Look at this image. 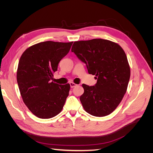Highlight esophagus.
<instances>
[{"mask_svg": "<svg viewBox=\"0 0 153 153\" xmlns=\"http://www.w3.org/2000/svg\"><path fill=\"white\" fill-rule=\"evenodd\" d=\"M69 85H70V87H71V88H73V87H76L77 85L76 84H75V83H73V82H71V83H69Z\"/></svg>", "mask_w": 153, "mask_h": 153, "instance_id": "1", "label": "esophagus"}]
</instances>
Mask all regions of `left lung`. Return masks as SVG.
I'll return each instance as SVG.
<instances>
[{
  "mask_svg": "<svg viewBox=\"0 0 153 153\" xmlns=\"http://www.w3.org/2000/svg\"><path fill=\"white\" fill-rule=\"evenodd\" d=\"M71 52L86 64L88 73L97 80L94 86L82 84L84 92L80 100L83 107L93 116L110 114L122 101L130 78L124 51L112 41L93 39L75 41Z\"/></svg>",
  "mask_w": 153,
  "mask_h": 153,
  "instance_id": "left-lung-1",
  "label": "left lung"
}]
</instances>
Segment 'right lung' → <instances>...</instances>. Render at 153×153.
Listing matches in <instances>:
<instances>
[{
    "label": "right lung",
    "mask_w": 153,
    "mask_h": 153,
    "mask_svg": "<svg viewBox=\"0 0 153 153\" xmlns=\"http://www.w3.org/2000/svg\"><path fill=\"white\" fill-rule=\"evenodd\" d=\"M73 43L45 41L31 46L22 55L16 73L18 85L24 103L36 117L50 119L61 112L70 85L51 80Z\"/></svg>",
    "instance_id": "1"
}]
</instances>
